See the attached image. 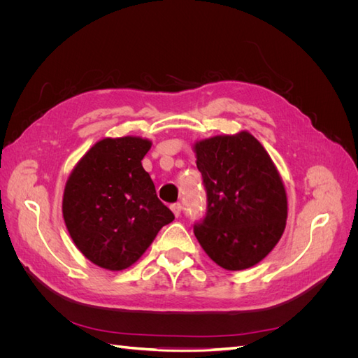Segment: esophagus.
I'll return each mask as SVG.
<instances>
[{"instance_id":"34e87169","label":"esophagus","mask_w":358,"mask_h":358,"mask_svg":"<svg viewBox=\"0 0 358 358\" xmlns=\"http://www.w3.org/2000/svg\"><path fill=\"white\" fill-rule=\"evenodd\" d=\"M170 209H171L173 213H175L176 218H179V216H180V210H182V204H180V203H173V204L170 206Z\"/></svg>"}]
</instances>
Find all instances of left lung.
<instances>
[{
	"mask_svg": "<svg viewBox=\"0 0 358 358\" xmlns=\"http://www.w3.org/2000/svg\"><path fill=\"white\" fill-rule=\"evenodd\" d=\"M194 152L208 194V210L194 234L222 268L255 266L287 224V192L272 158L248 131L200 140Z\"/></svg>",
	"mask_w": 358,
	"mask_h": 358,
	"instance_id": "1",
	"label": "left lung"
}]
</instances>
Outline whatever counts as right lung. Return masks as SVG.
I'll return each mask as SVG.
<instances>
[{
  "mask_svg": "<svg viewBox=\"0 0 358 358\" xmlns=\"http://www.w3.org/2000/svg\"><path fill=\"white\" fill-rule=\"evenodd\" d=\"M150 146L142 137H106L80 158L66 183L67 230L79 251L103 268L133 266L175 220L142 166Z\"/></svg>",
  "mask_w": 358,
  "mask_h": 358,
  "instance_id": "1",
  "label": "right lung"
}]
</instances>
